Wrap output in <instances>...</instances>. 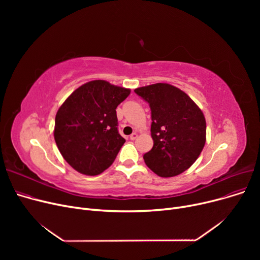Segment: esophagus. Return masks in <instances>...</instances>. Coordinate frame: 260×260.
I'll use <instances>...</instances> for the list:
<instances>
[{
  "label": "esophagus",
  "mask_w": 260,
  "mask_h": 260,
  "mask_svg": "<svg viewBox=\"0 0 260 260\" xmlns=\"http://www.w3.org/2000/svg\"><path fill=\"white\" fill-rule=\"evenodd\" d=\"M137 137H138V134H137V133H133V134L129 136V139H131V140H135V139H137Z\"/></svg>",
  "instance_id": "obj_1"
}]
</instances>
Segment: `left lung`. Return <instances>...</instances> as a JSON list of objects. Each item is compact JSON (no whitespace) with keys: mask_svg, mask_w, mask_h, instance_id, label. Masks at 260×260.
Returning a JSON list of instances; mask_svg holds the SVG:
<instances>
[{"mask_svg":"<svg viewBox=\"0 0 260 260\" xmlns=\"http://www.w3.org/2000/svg\"><path fill=\"white\" fill-rule=\"evenodd\" d=\"M151 107L154 145L145 165L160 177H174L197 160L206 144L207 123L201 109L181 89L168 83L136 88Z\"/></svg>","mask_w":260,"mask_h":260,"instance_id":"1","label":"left lung"}]
</instances>
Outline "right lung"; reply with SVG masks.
Listing matches in <instances>:
<instances>
[{
	"label": "right lung",
	"mask_w": 260,
	"mask_h": 260,
	"mask_svg": "<svg viewBox=\"0 0 260 260\" xmlns=\"http://www.w3.org/2000/svg\"><path fill=\"white\" fill-rule=\"evenodd\" d=\"M129 93L128 88L94 80L77 88L60 106L53 136L73 169L94 176L113 165L125 142L118 132L116 108Z\"/></svg>",
	"instance_id": "add662e5"
}]
</instances>
